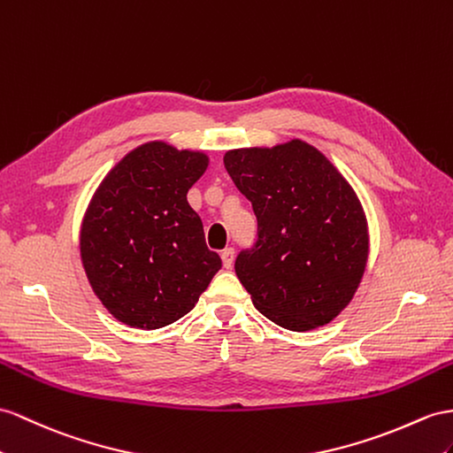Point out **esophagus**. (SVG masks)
Wrapping results in <instances>:
<instances>
[{"label":"esophagus","instance_id":"1","mask_svg":"<svg viewBox=\"0 0 453 453\" xmlns=\"http://www.w3.org/2000/svg\"><path fill=\"white\" fill-rule=\"evenodd\" d=\"M234 258H235V250L231 249V247H227V249H224L222 250V262H224V268H231V265H234Z\"/></svg>","mask_w":453,"mask_h":453}]
</instances>
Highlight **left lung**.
<instances>
[{
    "label": "left lung",
    "instance_id": "1",
    "mask_svg": "<svg viewBox=\"0 0 453 453\" xmlns=\"http://www.w3.org/2000/svg\"><path fill=\"white\" fill-rule=\"evenodd\" d=\"M224 166L258 219L257 242L235 260L252 304L285 329L326 326L352 300L369 254L350 183L300 139L227 150Z\"/></svg>",
    "mask_w": 453,
    "mask_h": 453
}]
</instances>
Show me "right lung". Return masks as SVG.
<instances>
[{
	"instance_id": "1",
	"label": "right lung",
	"mask_w": 453,
	"mask_h": 453,
	"mask_svg": "<svg viewBox=\"0 0 453 453\" xmlns=\"http://www.w3.org/2000/svg\"><path fill=\"white\" fill-rule=\"evenodd\" d=\"M206 166L201 150L149 142L130 150L91 199L80 254L94 293L126 326H170L193 310L222 268L188 203Z\"/></svg>"
}]
</instances>
